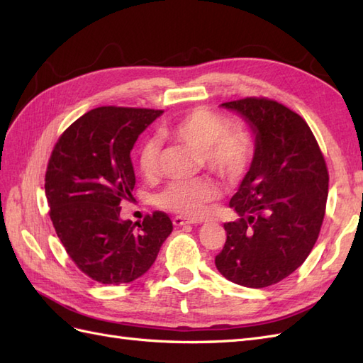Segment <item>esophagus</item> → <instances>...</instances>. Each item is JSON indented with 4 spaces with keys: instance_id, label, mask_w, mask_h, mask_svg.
Listing matches in <instances>:
<instances>
[{
    "instance_id": "1",
    "label": "esophagus",
    "mask_w": 363,
    "mask_h": 363,
    "mask_svg": "<svg viewBox=\"0 0 363 363\" xmlns=\"http://www.w3.org/2000/svg\"><path fill=\"white\" fill-rule=\"evenodd\" d=\"M172 223L175 226H184V225H194V223H199L197 220H191V218H184L182 216H177L172 218Z\"/></svg>"
}]
</instances>
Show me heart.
I'll return each mask as SVG.
<instances>
[{"instance_id":"obj_1","label":"heart","mask_w":363,"mask_h":363,"mask_svg":"<svg viewBox=\"0 0 363 363\" xmlns=\"http://www.w3.org/2000/svg\"><path fill=\"white\" fill-rule=\"evenodd\" d=\"M228 117L209 108H194L182 113L164 128L167 137L201 149V158L209 171L228 182L240 179L250 164L252 141L248 132L238 126H229ZM160 143L152 137H145L137 149L138 171L146 179H152L158 171ZM220 197V188L208 179L191 182H172L158 192L157 203L163 209L177 214L197 217L206 205Z\"/></svg>"}]
</instances>
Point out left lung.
Segmentation results:
<instances>
[{"label":"left lung","mask_w":363,"mask_h":363,"mask_svg":"<svg viewBox=\"0 0 363 363\" xmlns=\"http://www.w3.org/2000/svg\"><path fill=\"white\" fill-rule=\"evenodd\" d=\"M250 123L255 152L229 206L226 242L216 267L237 285L267 288L302 264L319 237L330 175L319 143L298 113L276 100L228 101Z\"/></svg>","instance_id":"8db88e82"}]
</instances>
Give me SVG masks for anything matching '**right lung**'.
<instances>
[{
  "label": "right lung",
  "mask_w": 363,
  "mask_h": 363,
  "mask_svg": "<svg viewBox=\"0 0 363 363\" xmlns=\"http://www.w3.org/2000/svg\"><path fill=\"white\" fill-rule=\"evenodd\" d=\"M162 113L101 106L75 120L50 154L44 189L52 225L70 260L99 284H129L143 276L172 233L162 211L141 223L120 218L121 201L135 186L130 151Z\"/></svg>",
  "instance_id": "right-lung-1"
}]
</instances>
